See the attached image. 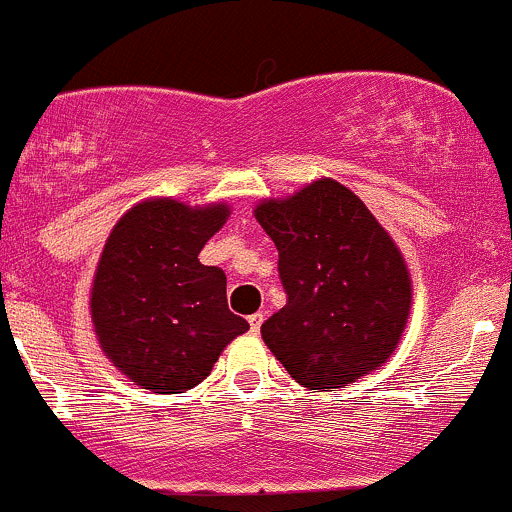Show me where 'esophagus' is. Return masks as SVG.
I'll use <instances>...</instances> for the list:
<instances>
[{
	"label": "esophagus",
	"mask_w": 512,
	"mask_h": 512,
	"mask_svg": "<svg viewBox=\"0 0 512 512\" xmlns=\"http://www.w3.org/2000/svg\"><path fill=\"white\" fill-rule=\"evenodd\" d=\"M262 322H265V317H262L260 312H257V314H252V317H250V329H252V332H255V334L260 332Z\"/></svg>",
	"instance_id": "34e87169"
}]
</instances>
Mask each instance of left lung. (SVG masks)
Returning a JSON list of instances; mask_svg holds the SVG:
<instances>
[{
	"label": "left lung",
	"instance_id": "1",
	"mask_svg": "<svg viewBox=\"0 0 512 512\" xmlns=\"http://www.w3.org/2000/svg\"><path fill=\"white\" fill-rule=\"evenodd\" d=\"M257 223L280 252L287 304L262 339L297 384L344 389L394 354L411 309L399 247L364 203L332 178L265 200Z\"/></svg>",
	"mask_w": 512,
	"mask_h": 512
}]
</instances>
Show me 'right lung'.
Instances as JSON below:
<instances>
[{"label":"right lung","instance_id":"right-lung-1","mask_svg":"<svg viewBox=\"0 0 512 512\" xmlns=\"http://www.w3.org/2000/svg\"><path fill=\"white\" fill-rule=\"evenodd\" d=\"M225 205L146 200L108 235L91 292V319L113 366L153 394H183L213 371L250 324L227 309L220 267L200 265L225 225Z\"/></svg>","mask_w":512,"mask_h":512}]
</instances>
